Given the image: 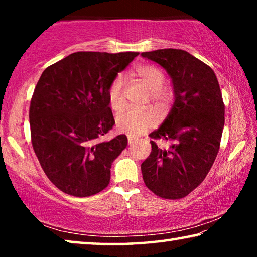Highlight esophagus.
<instances>
[{
  "mask_svg": "<svg viewBox=\"0 0 257 257\" xmlns=\"http://www.w3.org/2000/svg\"><path fill=\"white\" fill-rule=\"evenodd\" d=\"M135 141H136V137L135 136H133V135H128V144L132 146L134 143H135Z\"/></svg>",
  "mask_w": 257,
  "mask_h": 257,
  "instance_id": "obj_1",
  "label": "esophagus"
}]
</instances>
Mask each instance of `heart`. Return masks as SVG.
Instances as JSON below:
<instances>
[{"mask_svg":"<svg viewBox=\"0 0 257 257\" xmlns=\"http://www.w3.org/2000/svg\"><path fill=\"white\" fill-rule=\"evenodd\" d=\"M135 73L143 81L147 88L151 90V96L159 105L167 104L170 98V92L163 88L164 75L161 69L151 64H143L135 69ZM122 77H116L111 82L107 90L108 105L114 111H119L123 105L122 96ZM155 115L151 111H141L137 108H128L127 111L116 116L118 128L132 135H139L154 124Z\"/></svg>","mask_w":257,"mask_h":257,"instance_id":"b5f03b06","label":"heart"}]
</instances>
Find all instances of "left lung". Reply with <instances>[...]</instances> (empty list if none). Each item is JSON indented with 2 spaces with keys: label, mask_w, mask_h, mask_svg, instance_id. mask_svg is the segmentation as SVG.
<instances>
[{
  "label": "left lung",
  "mask_w": 257,
  "mask_h": 257,
  "mask_svg": "<svg viewBox=\"0 0 257 257\" xmlns=\"http://www.w3.org/2000/svg\"><path fill=\"white\" fill-rule=\"evenodd\" d=\"M172 82L173 104L153 139L172 142L161 150L152 141V152L142 163L147 188L168 199L182 198L202 184L212 168L224 127V105L214 71L188 52L176 49L144 52Z\"/></svg>",
  "instance_id": "1"
}]
</instances>
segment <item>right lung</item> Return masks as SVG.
Returning <instances> with one entry per match:
<instances>
[{
	"label": "right lung",
	"mask_w": 257,
	"mask_h": 257,
	"mask_svg": "<svg viewBox=\"0 0 257 257\" xmlns=\"http://www.w3.org/2000/svg\"><path fill=\"white\" fill-rule=\"evenodd\" d=\"M137 52H77L43 71L30 102L32 143L47 178L63 193L92 196L107 187L125 135L101 137L114 125L107 90Z\"/></svg>",
	"instance_id": "add662e5"
}]
</instances>
